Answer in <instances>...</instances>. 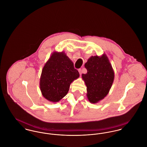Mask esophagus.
Wrapping results in <instances>:
<instances>
[{
    "mask_svg": "<svg viewBox=\"0 0 147 147\" xmlns=\"http://www.w3.org/2000/svg\"><path fill=\"white\" fill-rule=\"evenodd\" d=\"M78 71H79V72L80 75H82V69H79L78 70Z\"/></svg>",
    "mask_w": 147,
    "mask_h": 147,
    "instance_id": "34e87169",
    "label": "esophagus"
}]
</instances>
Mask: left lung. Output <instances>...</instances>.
Returning <instances> with one entry per match:
<instances>
[{
  "label": "left lung",
  "mask_w": 147,
  "mask_h": 147,
  "mask_svg": "<svg viewBox=\"0 0 147 147\" xmlns=\"http://www.w3.org/2000/svg\"><path fill=\"white\" fill-rule=\"evenodd\" d=\"M84 66L87 73L82 77L86 86V96L90 102L98 103L109 94L114 80V71L105 53L91 56Z\"/></svg>",
  "instance_id": "left-lung-1"
}]
</instances>
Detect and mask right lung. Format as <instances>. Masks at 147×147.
Here are the masks:
<instances>
[{
    "mask_svg": "<svg viewBox=\"0 0 147 147\" xmlns=\"http://www.w3.org/2000/svg\"><path fill=\"white\" fill-rule=\"evenodd\" d=\"M79 77L74 64L64 52H53L45 63L40 80L42 96L57 102L68 93L70 84Z\"/></svg>",
    "mask_w": 147,
    "mask_h": 147,
    "instance_id": "right-lung-1",
    "label": "right lung"
}]
</instances>
